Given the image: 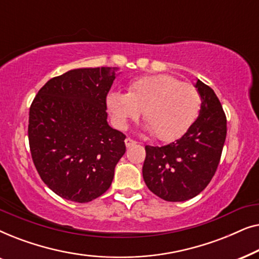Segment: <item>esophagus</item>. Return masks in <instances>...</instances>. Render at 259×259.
<instances>
[{
    "instance_id": "obj_1",
    "label": "esophagus",
    "mask_w": 259,
    "mask_h": 259,
    "mask_svg": "<svg viewBox=\"0 0 259 259\" xmlns=\"http://www.w3.org/2000/svg\"><path fill=\"white\" fill-rule=\"evenodd\" d=\"M125 144H126L127 147H131V146H133V145H136L137 141L133 140V139H131V138H126Z\"/></svg>"
}]
</instances>
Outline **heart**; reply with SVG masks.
I'll list each match as a JSON object with an SVG mask.
<instances>
[{
    "label": "heart",
    "instance_id": "1",
    "mask_svg": "<svg viewBox=\"0 0 259 259\" xmlns=\"http://www.w3.org/2000/svg\"><path fill=\"white\" fill-rule=\"evenodd\" d=\"M200 94L192 83L180 82L168 74L147 75L134 80L128 92H111L107 107L113 121L125 128L143 111L147 128L161 141L182 137L197 118Z\"/></svg>",
    "mask_w": 259,
    "mask_h": 259
}]
</instances>
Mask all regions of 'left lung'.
<instances>
[{
	"label": "left lung",
	"mask_w": 259,
	"mask_h": 259,
	"mask_svg": "<svg viewBox=\"0 0 259 259\" xmlns=\"http://www.w3.org/2000/svg\"><path fill=\"white\" fill-rule=\"evenodd\" d=\"M199 115L187 132L165 146H145L143 177L150 191L166 201H184L208 185L221 161L226 138V116L217 95L197 81Z\"/></svg>",
	"instance_id": "left-lung-1"
}]
</instances>
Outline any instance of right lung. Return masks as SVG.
Masks as SVG:
<instances>
[{
	"label": "right lung",
	"instance_id": "1",
	"mask_svg": "<svg viewBox=\"0 0 259 259\" xmlns=\"http://www.w3.org/2000/svg\"><path fill=\"white\" fill-rule=\"evenodd\" d=\"M115 68H79L48 81L29 108L28 139L44 183L58 196L88 203L111 186L126 136L107 123Z\"/></svg>",
	"mask_w": 259,
	"mask_h": 259
}]
</instances>
